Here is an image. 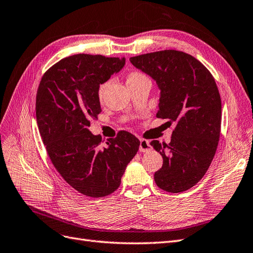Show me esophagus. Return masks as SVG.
Returning <instances> with one entry per match:
<instances>
[{
	"label": "esophagus",
	"mask_w": 253,
	"mask_h": 253,
	"mask_svg": "<svg viewBox=\"0 0 253 253\" xmlns=\"http://www.w3.org/2000/svg\"><path fill=\"white\" fill-rule=\"evenodd\" d=\"M152 150L151 144L148 140L145 139H140V144H139V151L140 152H149Z\"/></svg>",
	"instance_id": "1"
}]
</instances>
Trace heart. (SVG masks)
I'll return each instance as SVG.
<instances>
[{
	"instance_id": "1",
	"label": "heart",
	"mask_w": 253,
	"mask_h": 253,
	"mask_svg": "<svg viewBox=\"0 0 253 253\" xmlns=\"http://www.w3.org/2000/svg\"><path fill=\"white\" fill-rule=\"evenodd\" d=\"M145 78H147V77H145L144 75H142L139 72H132V73H129L127 75L126 84L138 82V81H140L142 79H145ZM109 85H110V81H106V82H103L102 84H100V86H99V89H98L99 100H101V101L103 100L104 96L106 94V90H108V88H109Z\"/></svg>"
}]
</instances>
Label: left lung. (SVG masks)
I'll use <instances>...</instances> for the list:
<instances>
[{"instance_id": "obj_1", "label": "left lung", "mask_w": 253, "mask_h": 253, "mask_svg": "<svg viewBox=\"0 0 253 253\" xmlns=\"http://www.w3.org/2000/svg\"><path fill=\"white\" fill-rule=\"evenodd\" d=\"M160 90L156 117L175 122L170 143L151 141L163 156L156 185L170 193L200 181L215 155L220 133L221 102L211 73L194 57L168 49L129 58Z\"/></svg>"}]
</instances>
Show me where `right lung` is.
Returning <instances> with one entry per match:
<instances>
[{
    "instance_id": "obj_1",
    "label": "right lung",
    "mask_w": 253,
    "mask_h": 253,
    "mask_svg": "<svg viewBox=\"0 0 253 253\" xmlns=\"http://www.w3.org/2000/svg\"><path fill=\"white\" fill-rule=\"evenodd\" d=\"M125 64V58L67 57L43 75L37 91V124L51 163L68 185L86 196L116 191L139 149L140 141L126 131L102 148L101 135L88 129L101 113L99 86Z\"/></svg>"
}]
</instances>
